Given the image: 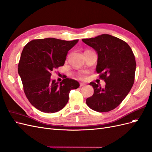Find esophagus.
I'll list each match as a JSON object with an SVG mask.
<instances>
[{
  "instance_id": "esophagus-1",
  "label": "esophagus",
  "mask_w": 152,
  "mask_h": 152,
  "mask_svg": "<svg viewBox=\"0 0 152 152\" xmlns=\"http://www.w3.org/2000/svg\"><path fill=\"white\" fill-rule=\"evenodd\" d=\"M85 85H86V84H85V83H80V86H84Z\"/></svg>"
}]
</instances>
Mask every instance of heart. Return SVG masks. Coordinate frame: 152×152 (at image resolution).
Here are the masks:
<instances>
[{"instance_id": "b5f03b06", "label": "heart", "mask_w": 152, "mask_h": 152, "mask_svg": "<svg viewBox=\"0 0 152 152\" xmlns=\"http://www.w3.org/2000/svg\"><path fill=\"white\" fill-rule=\"evenodd\" d=\"M78 77H79L80 79H81V80L85 79V77H86V72H81V73H80V74L78 75Z\"/></svg>"}]
</instances>
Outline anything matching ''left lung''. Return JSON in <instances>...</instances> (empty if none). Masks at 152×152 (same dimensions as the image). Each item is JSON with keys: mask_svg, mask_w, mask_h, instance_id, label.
<instances>
[{"mask_svg": "<svg viewBox=\"0 0 152 152\" xmlns=\"http://www.w3.org/2000/svg\"><path fill=\"white\" fill-rule=\"evenodd\" d=\"M98 54L96 71L105 82L102 88L91 82L94 94L86 100L92 110L105 112L114 109L131 90L134 81L135 57L131 47L124 41L108 34L82 39Z\"/></svg>", "mask_w": 152, "mask_h": 152, "instance_id": "obj_1", "label": "left lung"}]
</instances>
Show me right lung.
Returning a JSON list of instances; mask_svg holds the SVG:
<instances>
[{"instance_id": "obj_1", "label": "right lung", "mask_w": 152, "mask_h": 152, "mask_svg": "<svg viewBox=\"0 0 152 152\" xmlns=\"http://www.w3.org/2000/svg\"><path fill=\"white\" fill-rule=\"evenodd\" d=\"M78 41L47 38L32 40L24 46L18 74L27 99L38 110L45 113L61 110L69 100L71 90L80 86L79 83L70 78L59 84L50 78L53 70L64 64L68 51Z\"/></svg>"}]
</instances>
